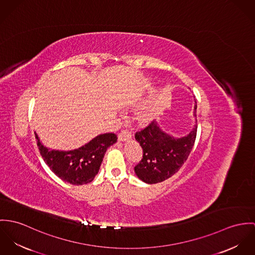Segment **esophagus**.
<instances>
[{"mask_svg":"<svg viewBox=\"0 0 255 255\" xmlns=\"http://www.w3.org/2000/svg\"><path fill=\"white\" fill-rule=\"evenodd\" d=\"M132 137L131 132L129 130H122L119 134H118V140L119 141H126L128 139H130Z\"/></svg>","mask_w":255,"mask_h":255,"instance_id":"obj_1","label":"esophagus"}]
</instances>
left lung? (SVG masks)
I'll return each instance as SVG.
<instances>
[{
	"mask_svg": "<svg viewBox=\"0 0 255 255\" xmlns=\"http://www.w3.org/2000/svg\"><path fill=\"white\" fill-rule=\"evenodd\" d=\"M195 106V116H197ZM198 122V120H197ZM198 123L189 135L175 139L164 133L155 121L135 133L142 148V157L134 167L137 176L147 184L163 182L177 173L188 159L195 144Z\"/></svg>",
	"mask_w": 255,
	"mask_h": 255,
	"instance_id": "obj_1",
	"label": "left lung"
}]
</instances>
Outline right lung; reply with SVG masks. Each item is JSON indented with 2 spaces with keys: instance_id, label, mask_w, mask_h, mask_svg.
Masks as SVG:
<instances>
[{
  "instance_id": "obj_1",
  "label": "right lung",
  "mask_w": 255,
  "mask_h": 255,
  "mask_svg": "<svg viewBox=\"0 0 255 255\" xmlns=\"http://www.w3.org/2000/svg\"><path fill=\"white\" fill-rule=\"evenodd\" d=\"M37 145L44 161L61 180L72 185L92 182L98 174L107 149L117 141L114 133L99 135L85 145L70 151L50 150L36 135Z\"/></svg>"
}]
</instances>
